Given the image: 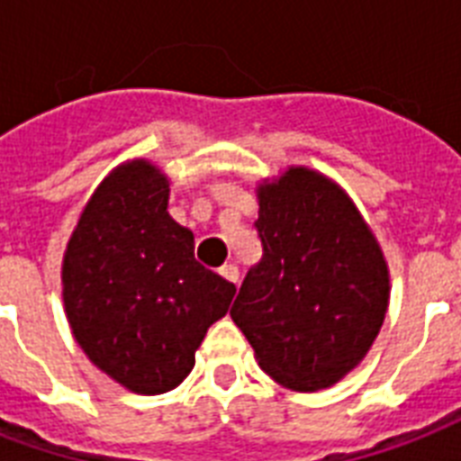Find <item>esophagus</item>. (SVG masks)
Here are the masks:
<instances>
[{"label": "esophagus", "instance_id": "1", "mask_svg": "<svg viewBox=\"0 0 461 461\" xmlns=\"http://www.w3.org/2000/svg\"><path fill=\"white\" fill-rule=\"evenodd\" d=\"M221 276L226 281H230V284H235L238 286V279H240V271H238V267L235 264H226V267H221Z\"/></svg>", "mask_w": 461, "mask_h": 461}]
</instances>
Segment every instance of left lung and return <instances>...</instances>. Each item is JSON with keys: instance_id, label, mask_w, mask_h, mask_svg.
<instances>
[{"instance_id": "8db88e82", "label": "left lung", "mask_w": 461, "mask_h": 461, "mask_svg": "<svg viewBox=\"0 0 461 461\" xmlns=\"http://www.w3.org/2000/svg\"><path fill=\"white\" fill-rule=\"evenodd\" d=\"M257 202L264 255L230 317L271 380L294 392L327 390L380 334L390 267L358 206L320 170L288 166L264 177Z\"/></svg>"}]
</instances>
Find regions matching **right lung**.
I'll use <instances>...</instances> for the list:
<instances>
[{
	"mask_svg": "<svg viewBox=\"0 0 461 461\" xmlns=\"http://www.w3.org/2000/svg\"><path fill=\"white\" fill-rule=\"evenodd\" d=\"M153 160L113 167L86 202L62 259L71 334L98 370L134 394L175 390L235 286L194 259V235L167 213Z\"/></svg>",
	"mask_w": 461,
	"mask_h": 461,
	"instance_id": "1",
	"label": "right lung"
}]
</instances>
